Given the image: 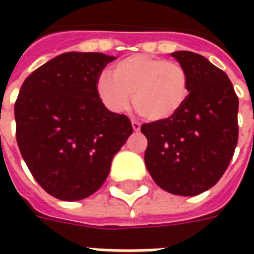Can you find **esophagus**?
<instances>
[{
  "instance_id": "obj_1",
  "label": "esophagus",
  "mask_w": 254,
  "mask_h": 254,
  "mask_svg": "<svg viewBox=\"0 0 254 254\" xmlns=\"http://www.w3.org/2000/svg\"><path fill=\"white\" fill-rule=\"evenodd\" d=\"M133 129H134V130H138V129H136V127H133Z\"/></svg>"
}]
</instances>
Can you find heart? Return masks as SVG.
<instances>
[{
    "mask_svg": "<svg viewBox=\"0 0 254 254\" xmlns=\"http://www.w3.org/2000/svg\"><path fill=\"white\" fill-rule=\"evenodd\" d=\"M156 76L163 94L162 114H169L174 110L181 98V81L176 65L169 61H160L156 64Z\"/></svg>",
    "mask_w": 254,
    "mask_h": 254,
    "instance_id": "heart-1",
    "label": "heart"
}]
</instances>
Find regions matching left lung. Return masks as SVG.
Masks as SVG:
<instances>
[{
  "mask_svg": "<svg viewBox=\"0 0 254 254\" xmlns=\"http://www.w3.org/2000/svg\"><path fill=\"white\" fill-rule=\"evenodd\" d=\"M111 61L102 53H64L25 78L14 103L21 156L35 181L64 201L94 194L132 133L129 118L107 110L98 94Z\"/></svg>",
  "mask_w": 254,
  "mask_h": 254,
  "instance_id": "1",
  "label": "left lung"
}]
</instances>
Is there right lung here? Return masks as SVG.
<instances>
[{
	"label": "right lung",
	"instance_id": "add662e5",
	"mask_svg": "<svg viewBox=\"0 0 254 254\" xmlns=\"http://www.w3.org/2000/svg\"><path fill=\"white\" fill-rule=\"evenodd\" d=\"M185 74L187 99L167 118L144 124V160L152 180L178 196H197L227 170L238 143V98L227 74L202 56L171 54Z\"/></svg>",
	"mask_w": 254,
	"mask_h": 254
}]
</instances>
